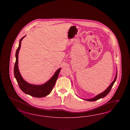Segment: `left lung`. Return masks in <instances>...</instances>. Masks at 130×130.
Wrapping results in <instances>:
<instances>
[{
  "label": "left lung",
  "mask_w": 130,
  "mask_h": 130,
  "mask_svg": "<svg viewBox=\"0 0 130 130\" xmlns=\"http://www.w3.org/2000/svg\"><path fill=\"white\" fill-rule=\"evenodd\" d=\"M117 76V72L116 73V76H115V77L114 80L112 82V83L110 84V85L108 87V88L105 91H104L103 92L100 93V94L97 95L96 96H95V97L93 98L90 99H86V100L84 99V100H86V101H87L94 102V101H95L98 100L99 99H100L103 98H104V97H105L110 92V90H111L113 84H114V83L115 82V81H116V80Z\"/></svg>",
  "instance_id": "left-lung-1"
}]
</instances>
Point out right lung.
Masks as SVG:
<instances>
[{"label":"right lung","mask_w":130,"mask_h":130,"mask_svg":"<svg viewBox=\"0 0 130 130\" xmlns=\"http://www.w3.org/2000/svg\"><path fill=\"white\" fill-rule=\"evenodd\" d=\"M26 37L24 36L20 41V44L19 47L17 48L16 52V62L14 68V74L17 83H18L20 89L23 92L26 94L29 95L31 96L41 98L44 97L49 94L54 86H55V83L58 77L59 74L60 72L61 68L59 69L56 71L54 75L47 83H45L43 85H35L29 84L26 82L22 77L20 74V71L18 69V55L21 47V43L22 40L24 38Z\"/></svg>","instance_id":"add662e5"}]
</instances>
